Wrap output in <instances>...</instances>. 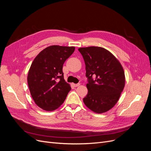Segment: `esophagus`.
<instances>
[{
	"label": "esophagus",
	"mask_w": 151,
	"mask_h": 151,
	"mask_svg": "<svg viewBox=\"0 0 151 151\" xmlns=\"http://www.w3.org/2000/svg\"><path fill=\"white\" fill-rule=\"evenodd\" d=\"M73 85H74V87H78L80 86V84H73Z\"/></svg>",
	"instance_id": "1"
}]
</instances>
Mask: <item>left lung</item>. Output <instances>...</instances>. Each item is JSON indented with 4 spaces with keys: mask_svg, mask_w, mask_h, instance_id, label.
Returning a JSON list of instances; mask_svg holds the SVG:
<instances>
[{
    "mask_svg": "<svg viewBox=\"0 0 151 151\" xmlns=\"http://www.w3.org/2000/svg\"><path fill=\"white\" fill-rule=\"evenodd\" d=\"M86 65L88 93L86 106L96 113L111 109L118 102L125 84V72L119 60L106 49L89 47L78 49ZM95 79L93 80L92 77Z\"/></svg>",
    "mask_w": 151,
    "mask_h": 151,
    "instance_id": "8db88e82",
    "label": "left lung"
}]
</instances>
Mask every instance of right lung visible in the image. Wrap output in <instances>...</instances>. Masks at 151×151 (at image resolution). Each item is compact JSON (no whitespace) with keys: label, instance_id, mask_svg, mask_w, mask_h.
I'll list each match as a JSON object with an SVG mask.
<instances>
[{"label":"right lung","instance_id":"obj_1","mask_svg":"<svg viewBox=\"0 0 151 151\" xmlns=\"http://www.w3.org/2000/svg\"><path fill=\"white\" fill-rule=\"evenodd\" d=\"M74 50V47L52 45L40 52L32 62L27 77L28 87L35 103L43 110H55L70 91L62 67Z\"/></svg>","mask_w":151,"mask_h":151}]
</instances>
